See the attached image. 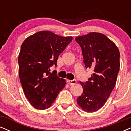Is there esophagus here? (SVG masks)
Listing matches in <instances>:
<instances>
[{
    "label": "esophagus",
    "mask_w": 131,
    "mask_h": 131,
    "mask_svg": "<svg viewBox=\"0 0 131 131\" xmlns=\"http://www.w3.org/2000/svg\"><path fill=\"white\" fill-rule=\"evenodd\" d=\"M67 82H68V83L69 84V85H74V84H75L76 83H77V81H76V80H68L67 81Z\"/></svg>",
    "instance_id": "esophagus-1"
}]
</instances>
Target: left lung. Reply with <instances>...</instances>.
I'll list each match as a JSON object with an SVG mask.
<instances>
[{
    "mask_svg": "<svg viewBox=\"0 0 131 131\" xmlns=\"http://www.w3.org/2000/svg\"><path fill=\"white\" fill-rule=\"evenodd\" d=\"M80 46L86 68L94 72L77 99L84 111H97L105 104L114 88L120 69V52L115 44L102 33L92 32L75 39Z\"/></svg>",
    "mask_w": 131,
    "mask_h": 131,
    "instance_id": "obj_1",
    "label": "left lung"
}]
</instances>
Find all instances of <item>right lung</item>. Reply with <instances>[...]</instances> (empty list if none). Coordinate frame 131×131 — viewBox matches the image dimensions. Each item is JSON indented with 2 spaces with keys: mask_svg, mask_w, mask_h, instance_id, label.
<instances>
[{
  "mask_svg": "<svg viewBox=\"0 0 131 131\" xmlns=\"http://www.w3.org/2000/svg\"><path fill=\"white\" fill-rule=\"evenodd\" d=\"M72 40L71 36L42 31L29 36L21 45L18 57L20 81L26 97L37 110L50 107L65 86V80L50 72V67L57 66L58 57Z\"/></svg>",
  "mask_w": 131,
  "mask_h": 131,
  "instance_id": "obj_1",
  "label": "right lung"
}]
</instances>
